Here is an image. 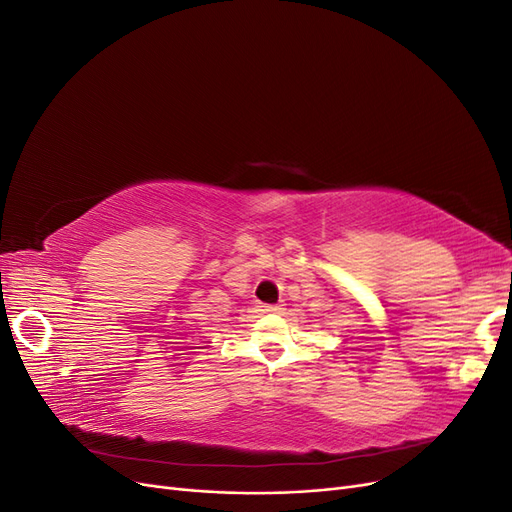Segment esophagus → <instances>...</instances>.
I'll list each match as a JSON object with an SVG mask.
<instances>
[{
    "instance_id": "34e87169",
    "label": "esophagus",
    "mask_w": 512,
    "mask_h": 512,
    "mask_svg": "<svg viewBox=\"0 0 512 512\" xmlns=\"http://www.w3.org/2000/svg\"><path fill=\"white\" fill-rule=\"evenodd\" d=\"M282 305H260L262 314H282Z\"/></svg>"
}]
</instances>
